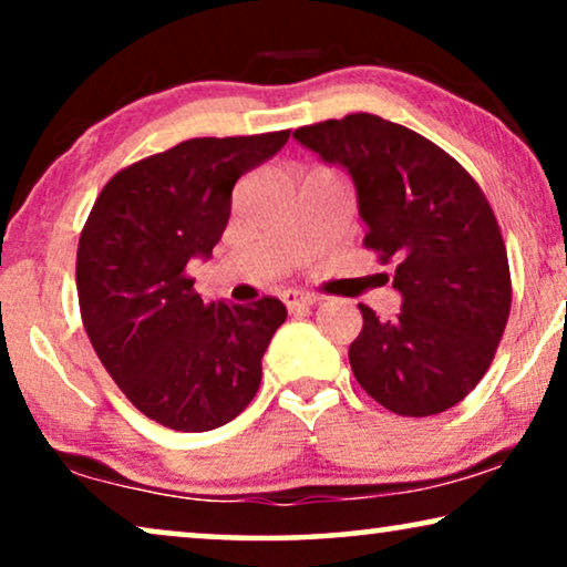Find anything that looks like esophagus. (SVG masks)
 Wrapping results in <instances>:
<instances>
[{
  "label": "esophagus",
  "mask_w": 567,
  "mask_h": 567,
  "mask_svg": "<svg viewBox=\"0 0 567 567\" xmlns=\"http://www.w3.org/2000/svg\"><path fill=\"white\" fill-rule=\"evenodd\" d=\"M281 299H284V305H286V309H289V312H305V309L315 307L317 301H320V297H315V293L297 291V289L284 291Z\"/></svg>",
  "instance_id": "obj_1"
}]
</instances>
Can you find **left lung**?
Masks as SVG:
<instances>
[{
  "mask_svg": "<svg viewBox=\"0 0 567 567\" xmlns=\"http://www.w3.org/2000/svg\"><path fill=\"white\" fill-rule=\"evenodd\" d=\"M353 177L363 247L394 266L402 312L348 348L355 382L405 417L454 408L475 390L506 330L511 270L498 219L475 177L429 138L371 113L293 131Z\"/></svg>",
  "mask_w": 567,
  "mask_h": 567,
  "instance_id": "1",
  "label": "left lung"
}]
</instances>
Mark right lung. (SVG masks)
<instances>
[{
    "instance_id": "right-lung-1",
    "label": "right lung",
    "mask_w": 567,
    "mask_h": 567,
    "mask_svg": "<svg viewBox=\"0 0 567 567\" xmlns=\"http://www.w3.org/2000/svg\"><path fill=\"white\" fill-rule=\"evenodd\" d=\"M291 131L200 136L115 173L76 247L82 324L107 374L146 417L200 433L235 421L260 386L262 353L286 320L274 297L206 305L188 262L212 255L231 188Z\"/></svg>"
}]
</instances>
